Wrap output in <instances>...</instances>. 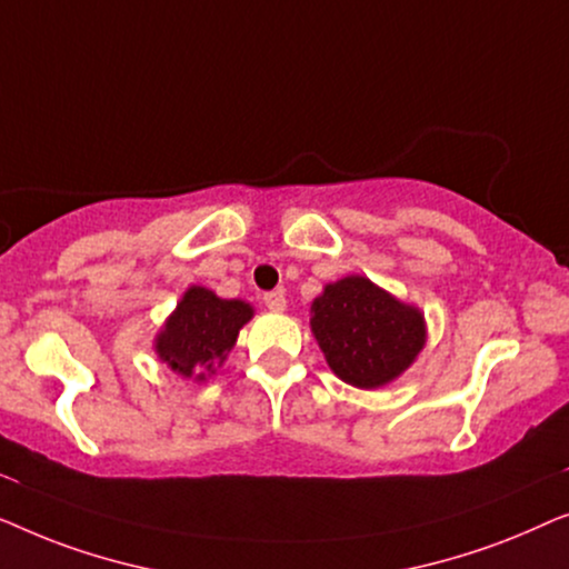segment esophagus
<instances>
[{
	"label": "esophagus",
	"instance_id": "1",
	"mask_svg": "<svg viewBox=\"0 0 569 569\" xmlns=\"http://www.w3.org/2000/svg\"><path fill=\"white\" fill-rule=\"evenodd\" d=\"M262 301H266V307L270 311H283L286 309V293L283 291H268L262 296Z\"/></svg>",
	"mask_w": 569,
	"mask_h": 569
}]
</instances>
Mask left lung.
<instances>
[{"label": "left lung", "mask_w": 569, "mask_h": 569, "mask_svg": "<svg viewBox=\"0 0 569 569\" xmlns=\"http://www.w3.org/2000/svg\"><path fill=\"white\" fill-rule=\"evenodd\" d=\"M311 332L335 376L379 389L412 366L426 346V319L363 276L327 283L311 301Z\"/></svg>", "instance_id": "obj_1"}]
</instances>
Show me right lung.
I'll return each instance as SVG.
<instances>
[{
  "instance_id": "right-lung-1",
  "label": "right lung",
  "mask_w": 569,
  "mask_h": 569,
  "mask_svg": "<svg viewBox=\"0 0 569 569\" xmlns=\"http://www.w3.org/2000/svg\"><path fill=\"white\" fill-rule=\"evenodd\" d=\"M252 307L239 299H219L203 286H190L154 340L159 361L186 379L206 381L227 361L237 335L252 319Z\"/></svg>"
}]
</instances>
